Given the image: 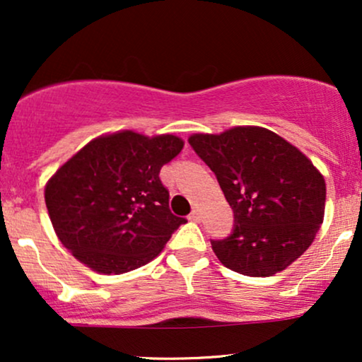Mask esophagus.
<instances>
[{
	"instance_id": "esophagus-1",
	"label": "esophagus",
	"mask_w": 362,
	"mask_h": 362,
	"mask_svg": "<svg viewBox=\"0 0 362 362\" xmlns=\"http://www.w3.org/2000/svg\"><path fill=\"white\" fill-rule=\"evenodd\" d=\"M201 218H202V216H201V209H199V207H194L192 213L189 214V219H190V221L199 223V221H201Z\"/></svg>"
}]
</instances>
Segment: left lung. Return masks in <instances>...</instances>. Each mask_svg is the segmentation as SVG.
<instances>
[{
    "label": "left lung",
    "mask_w": 362,
    "mask_h": 362,
    "mask_svg": "<svg viewBox=\"0 0 362 362\" xmlns=\"http://www.w3.org/2000/svg\"><path fill=\"white\" fill-rule=\"evenodd\" d=\"M189 143L214 172L235 214L230 236L211 240L224 267L269 277L306 252L323 223L327 189L300 149L255 126L194 134Z\"/></svg>",
    "instance_id": "obj_1"
}]
</instances>
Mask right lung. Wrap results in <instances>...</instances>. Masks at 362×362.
<instances>
[{
    "label": "right lung",
    "mask_w": 362,
    "mask_h": 362,
    "mask_svg": "<svg viewBox=\"0 0 362 362\" xmlns=\"http://www.w3.org/2000/svg\"><path fill=\"white\" fill-rule=\"evenodd\" d=\"M184 148L177 136L132 131L90 141L51 177L45 206L57 238L100 274L148 264L185 218L168 207L160 170Z\"/></svg>",
    "instance_id": "obj_1"
}]
</instances>
